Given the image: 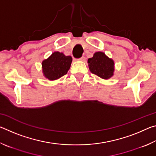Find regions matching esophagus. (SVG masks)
<instances>
[{"mask_svg": "<svg viewBox=\"0 0 156 156\" xmlns=\"http://www.w3.org/2000/svg\"><path fill=\"white\" fill-rule=\"evenodd\" d=\"M78 60H80V61H83V62L85 61V57H84V56H82V57L78 59Z\"/></svg>", "mask_w": 156, "mask_h": 156, "instance_id": "obj_1", "label": "esophagus"}]
</instances>
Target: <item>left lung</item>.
<instances>
[{
  "mask_svg": "<svg viewBox=\"0 0 156 156\" xmlns=\"http://www.w3.org/2000/svg\"><path fill=\"white\" fill-rule=\"evenodd\" d=\"M87 62L90 72L104 80H108L114 75V61L104 52H96Z\"/></svg>",
  "mask_w": 156,
  "mask_h": 156,
  "instance_id": "1",
  "label": "left lung"
}]
</instances>
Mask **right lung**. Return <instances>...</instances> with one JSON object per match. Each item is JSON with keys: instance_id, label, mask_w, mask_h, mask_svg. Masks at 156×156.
Listing matches in <instances>:
<instances>
[{"instance_id": "right-lung-1", "label": "right lung", "mask_w": 156, "mask_h": 156, "mask_svg": "<svg viewBox=\"0 0 156 156\" xmlns=\"http://www.w3.org/2000/svg\"><path fill=\"white\" fill-rule=\"evenodd\" d=\"M72 58L62 52L55 51L42 62V72L44 78L56 80L65 75L69 69Z\"/></svg>"}]
</instances>
